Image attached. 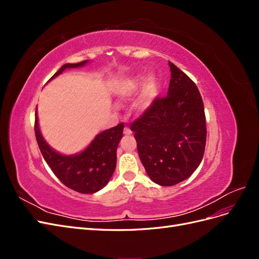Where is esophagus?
Here are the masks:
<instances>
[{
  "label": "esophagus",
  "instance_id": "1",
  "mask_svg": "<svg viewBox=\"0 0 259 259\" xmlns=\"http://www.w3.org/2000/svg\"><path fill=\"white\" fill-rule=\"evenodd\" d=\"M123 133H124L125 135H131V134H132V131H131L128 127L125 126V127H124V131H123Z\"/></svg>",
  "mask_w": 259,
  "mask_h": 259
}]
</instances>
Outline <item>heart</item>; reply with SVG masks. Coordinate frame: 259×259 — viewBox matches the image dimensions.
I'll use <instances>...</instances> for the list:
<instances>
[{"instance_id":"b5f03b06","label":"heart","mask_w":259,"mask_h":259,"mask_svg":"<svg viewBox=\"0 0 259 259\" xmlns=\"http://www.w3.org/2000/svg\"><path fill=\"white\" fill-rule=\"evenodd\" d=\"M145 81L144 83L143 82ZM144 83L138 98L134 103L133 109L136 113H144L151 107L154 98L158 95V82L153 75H149L147 79L145 74H134L127 77L117 90V97L124 101L133 97Z\"/></svg>"}]
</instances>
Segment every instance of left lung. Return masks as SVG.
<instances>
[{"mask_svg": "<svg viewBox=\"0 0 259 259\" xmlns=\"http://www.w3.org/2000/svg\"><path fill=\"white\" fill-rule=\"evenodd\" d=\"M167 95L130 124L139 159L153 183L174 186L190 177L202 161L206 144L204 105L197 85L168 61Z\"/></svg>", "mask_w": 259, "mask_h": 259, "instance_id": "left-lung-1", "label": "left lung"}]
</instances>
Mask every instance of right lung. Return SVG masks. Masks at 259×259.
<instances>
[{"mask_svg": "<svg viewBox=\"0 0 259 259\" xmlns=\"http://www.w3.org/2000/svg\"><path fill=\"white\" fill-rule=\"evenodd\" d=\"M86 62L88 60L77 64H66L51 80L62 73L64 70L82 67ZM123 123L117 124L114 127L101 132L81 153L64 155L55 151L44 140L35 111L34 132L44 160L62 184L80 193H95L103 189L110 180L116 165V149L123 137Z\"/></svg>", "mask_w": 259, "mask_h": 259, "instance_id": "add662e5", "label": "right lung"}]
</instances>
